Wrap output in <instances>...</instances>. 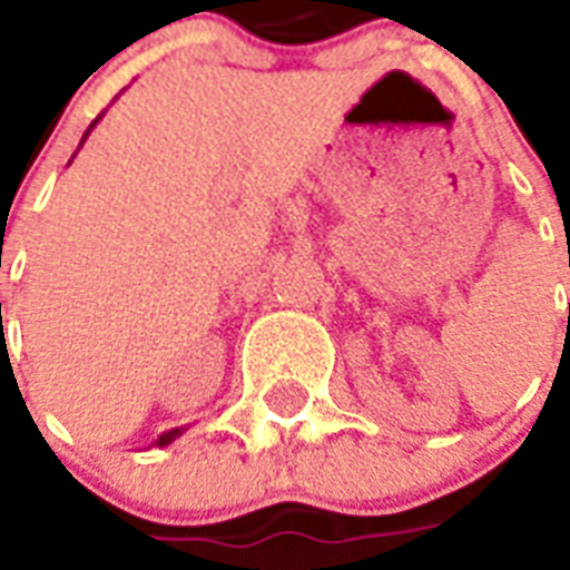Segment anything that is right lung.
Here are the masks:
<instances>
[{
	"label": "right lung",
	"mask_w": 570,
	"mask_h": 570,
	"mask_svg": "<svg viewBox=\"0 0 570 570\" xmlns=\"http://www.w3.org/2000/svg\"><path fill=\"white\" fill-rule=\"evenodd\" d=\"M97 120H100V118H97ZM97 120H94V124H97ZM94 124H91V127H88V132H91V129H94ZM88 132H85V136H82V141H85V138H88ZM79 147H82V145H79ZM183 432H186V429H171V432L159 434V441H156V446H168V443L177 441V438H180Z\"/></svg>",
	"instance_id": "1"
}]
</instances>
